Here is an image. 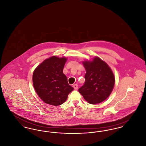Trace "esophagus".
I'll return each mask as SVG.
<instances>
[{
    "mask_svg": "<svg viewBox=\"0 0 146 146\" xmlns=\"http://www.w3.org/2000/svg\"><path fill=\"white\" fill-rule=\"evenodd\" d=\"M73 87L74 88V89H75V90H77L78 89V85L77 84H74L73 85Z\"/></svg>",
    "mask_w": 146,
    "mask_h": 146,
    "instance_id": "34e87169",
    "label": "esophagus"
}]
</instances>
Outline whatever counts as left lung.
<instances>
[{
  "label": "left lung",
  "mask_w": 146,
  "mask_h": 146,
  "mask_svg": "<svg viewBox=\"0 0 146 146\" xmlns=\"http://www.w3.org/2000/svg\"><path fill=\"white\" fill-rule=\"evenodd\" d=\"M86 70L85 83L79 92L90 104H97L107 98L113 89L115 77L109 66L100 57L83 62Z\"/></svg>",
  "instance_id": "1"
}]
</instances>
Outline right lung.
<instances>
[{
  "label": "right lung",
  "instance_id": "obj_1",
  "mask_svg": "<svg viewBox=\"0 0 146 146\" xmlns=\"http://www.w3.org/2000/svg\"><path fill=\"white\" fill-rule=\"evenodd\" d=\"M67 60L66 57L51 56L41 63L33 72L35 90L47 104L55 106L62 104L74 89L63 73Z\"/></svg>",
  "mask_w": 146,
  "mask_h": 146
}]
</instances>
